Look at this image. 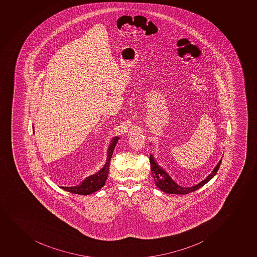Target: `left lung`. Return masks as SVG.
<instances>
[{
    "mask_svg": "<svg viewBox=\"0 0 257 257\" xmlns=\"http://www.w3.org/2000/svg\"><path fill=\"white\" fill-rule=\"evenodd\" d=\"M221 162H222V160H220V162L215 167L212 173L206 179H204L202 182H200L195 186L183 188V187L179 186V185L176 184L175 182L171 179L170 176L168 175V173L162 169V167H160L157 164V162H156V160H155L152 155L150 156L151 171H152V175L154 178L155 184L162 191L168 193V194H176V195H186V194L197 190L198 189H200V187L205 185L207 182L210 181L213 178L214 176L216 175L219 168H220V165H221Z\"/></svg>",
    "mask_w": 257,
    "mask_h": 257,
    "instance_id": "left-lung-1",
    "label": "left lung"
}]
</instances>
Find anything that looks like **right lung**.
I'll return each mask as SVG.
<instances>
[{"label":"right lung","mask_w":257,"mask_h":257,"mask_svg":"<svg viewBox=\"0 0 257 257\" xmlns=\"http://www.w3.org/2000/svg\"><path fill=\"white\" fill-rule=\"evenodd\" d=\"M118 140V137H115V138L112 139V141H111V144L109 146L108 151H107L106 162H105L104 167L99 172H97L94 175L89 176V177L86 178L78 186L61 187V188L66 190V191L82 195H90L92 193L101 189L104 186L106 179H107L110 162H111V157H112L114 148H115Z\"/></svg>","instance_id":"1"}]
</instances>
